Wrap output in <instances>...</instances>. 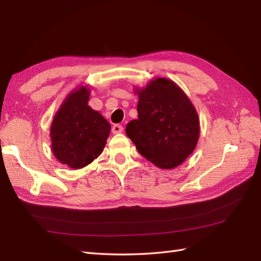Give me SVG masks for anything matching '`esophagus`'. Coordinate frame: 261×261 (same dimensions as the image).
<instances>
[{"instance_id": "1", "label": "esophagus", "mask_w": 261, "mask_h": 261, "mask_svg": "<svg viewBox=\"0 0 261 261\" xmlns=\"http://www.w3.org/2000/svg\"><path fill=\"white\" fill-rule=\"evenodd\" d=\"M122 131H123V126H122L121 124H114V125L112 126V132H113L114 135L121 134Z\"/></svg>"}]
</instances>
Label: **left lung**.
<instances>
[{
	"label": "left lung",
	"instance_id": "obj_1",
	"mask_svg": "<svg viewBox=\"0 0 261 261\" xmlns=\"http://www.w3.org/2000/svg\"><path fill=\"white\" fill-rule=\"evenodd\" d=\"M138 119L125 134L137 150L159 168L180 165L196 147L199 120L190 99L174 82L152 81L138 92Z\"/></svg>",
	"mask_w": 261,
	"mask_h": 261
}]
</instances>
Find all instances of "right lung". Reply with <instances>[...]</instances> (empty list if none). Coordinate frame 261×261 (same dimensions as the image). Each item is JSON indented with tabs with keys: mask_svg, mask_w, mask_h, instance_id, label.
I'll use <instances>...</instances> for the list:
<instances>
[{
	"mask_svg": "<svg viewBox=\"0 0 261 261\" xmlns=\"http://www.w3.org/2000/svg\"><path fill=\"white\" fill-rule=\"evenodd\" d=\"M85 87L70 93L55 115L51 129L53 152L60 163L79 169L97 158L107 143L111 125L87 105Z\"/></svg>",
	"mask_w": 261,
	"mask_h": 261,
	"instance_id": "obj_1",
	"label": "right lung"
}]
</instances>
